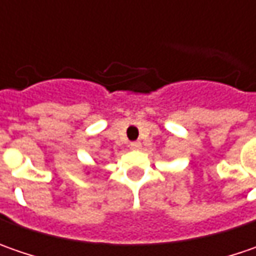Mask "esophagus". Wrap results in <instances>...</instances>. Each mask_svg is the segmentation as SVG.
<instances>
[{
	"label": "esophagus",
	"mask_w": 256,
	"mask_h": 256,
	"mask_svg": "<svg viewBox=\"0 0 256 256\" xmlns=\"http://www.w3.org/2000/svg\"><path fill=\"white\" fill-rule=\"evenodd\" d=\"M130 146L131 150H141V142H132Z\"/></svg>",
	"instance_id": "34e87169"
}]
</instances>
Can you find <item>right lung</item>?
<instances>
[{"label":"right lung","instance_id":"right-lung-1","mask_svg":"<svg viewBox=\"0 0 256 256\" xmlns=\"http://www.w3.org/2000/svg\"><path fill=\"white\" fill-rule=\"evenodd\" d=\"M88 174H90V172H88Z\"/></svg>","mask_w":256,"mask_h":256}]
</instances>
